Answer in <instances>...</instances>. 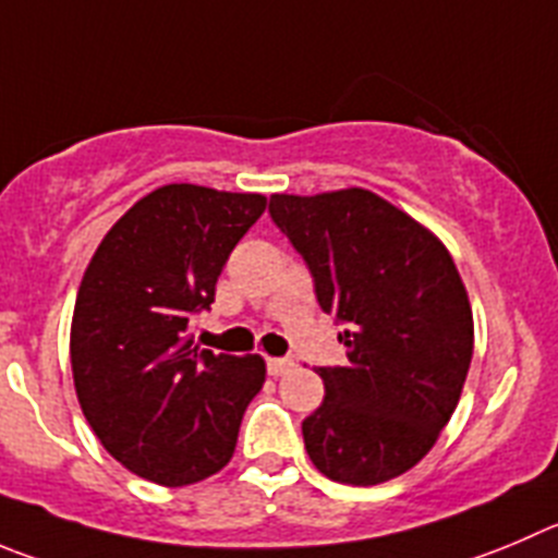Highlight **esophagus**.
<instances>
[{"instance_id":"34e87169","label":"esophagus","mask_w":558,"mask_h":558,"mask_svg":"<svg viewBox=\"0 0 558 558\" xmlns=\"http://www.w3.org/2000/svg\"><path fill=\"white\" fill-rule=\"evenodd\" d=\"M291 368H294V361H291V357H269L267 361V372L272 374V377H283Z\"/></svg>"}]
</instances>
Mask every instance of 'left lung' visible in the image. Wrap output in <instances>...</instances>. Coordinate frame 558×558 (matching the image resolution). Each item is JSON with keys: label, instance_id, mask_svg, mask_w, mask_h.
I'll list each match as a JSON object with an SVG mask.
<instances>
[{"label": "left lung", "instance_id": "8db88e82", "mask_svg": "<svg viewBox=\"0 0 558 558\" xmlns=\"http://www.w3.org/2000/svg\"><path fill=\"white\" fill-rule=\"evenodd\" d=\"M269 215L347 325V366L319 368L325 399L303 421L327 478L383 484L418 465L454 415L473 355V311L446 244L374 192L272 195Z\"/></svg>", "mask_w": 558, "mask_h": 558}]
</instances>
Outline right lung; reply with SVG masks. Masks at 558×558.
Masks as SVG:
<instances>
[{
    "label": "right lung",
    "instance_id": "add662e5",
    "mask_svg": "<svg viewBox=\"0 0 558 558\" xmlns=\"http://www.w3.org/2000/svg\"><path fill=\"white\" fill-rule=\"evenodd\" d=\"M267 208L258 192L165 184L93 253L71 319L80 408L104 449L161 487L231 462L242 415L267 379L262 355H215L192 316L215 303L228 255Z\"/></svg>",
    "mask_w": 558,
    "mask_h": 558
}]
</instances>
